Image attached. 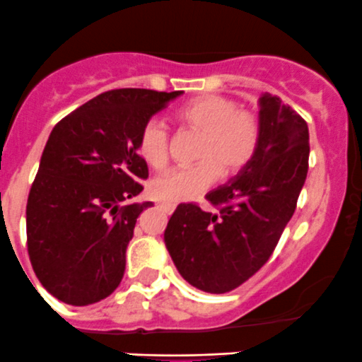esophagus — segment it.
Instances as JSON below:
<instances>
[{
	"label": "esophagus",
	"mask_w": 362,
	"mask_h": 362,
	"mask_svg": "<svg viewBox=\"0 0 362 362\" xmlns=\"http://www.w3.org/2000/svg\"><path fill=\"white\" fill-rule=\"evenodd\" d=\"M157 205H158V207L162 209V211L167 212V214H173V212H174V209H176V205L170 204V202H158Z\"/></svg>",
	"instance_id": "1"
}]
</instances>
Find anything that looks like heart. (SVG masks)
<instances>
[{"label":"heart","instance_id":"b5f03b06","mask_svg":"<svg viewBox=\"0 0 362 362\" xmlns=\"http://www.w3.org/2000/svg\"><path fill=\"white\" fill-rule=\"evenodd\" d=\"M177 119L200 133L192 165L174 167L151 182L158 200L185 202L207 189L223 174L233 176L250 162L260 138L259 117L242 108L235 98L205 95L177 110ZM170 133L162 120L150 119L138 136V153L153 169H164L169 160Z\"/></svg>","mask_w":362,"mask_h":362}]
</instances>
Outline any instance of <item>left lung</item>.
<instances>
[{
    "label": "left lung",
    "instance_id": "1",
    "mask_svg": "<svg viewBox=\"0 0 362 362\" xmlns=\"http://www.w3.org/2000/svg\"><path fill=\"white\" fill-rule=\"evenodd\" d=\"M260 138L247 165L205 198L217 212L181 204L165 247L189 285L228 293L273 255L297 207L309 169L307 122L279 96H260Z\"/></svg>",
    "mask_w": 362,
    "mask_h": 362
}]
</instances>
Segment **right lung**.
Returning a JSON list of instances; mask_svg holds the SVG:
<instances>
[{"label":"right lung","mask_w":362,"mask_h":362,"mask_svg":"<svg viewBox=\"0 0 362 362\" xmlns=\"http://www.w3.org/2000/svg\"><path fill=\"white\" fill-rule=\"evenodd\" d=\"M182 91L112 89L53 127L27 198V252L41 285L69 305L114 293L138 216L148 165L138 136L151 115Z\"/></svg>","instance_id":"add662e5"}]
</instances>
